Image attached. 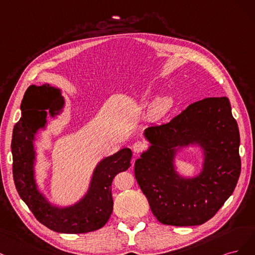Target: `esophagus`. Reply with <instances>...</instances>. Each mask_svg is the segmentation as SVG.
<instances>
[{
	"instance_id": "obj_1",
	"label": "esophagus",
	"mask_w": 255,
	"mask_h": 255,
	"mask_svg": "<svg viewBox=\"0 0 255 255\" xmlns=\"http://www.w3.org/2000/svg\"><path fill=\"white\" fill-rule=\"evenodd\" d=\"M146 143L143 142V141H135L132 145V149L135 153H141L143 152L145 149H146Z\"/></svg>"
}]
</instances>
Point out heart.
I'll use <instances>...</instances> for the list:
<instances>
[{"label": "heart", "mask_w": 255, "mask_h": 255, "mask_svg": "<svg viewBox=\"0 0 255 255\" xmlns=\"http://www.w3.org/2000/svg\"><path fill=\"white\" fill-rule=\"evenodd\" d=\"M171 104H172V101L169 97L158 98V100L155 101L154 104L152 105L151 112L152 114H154V116H161V114L165 113L166 111L169 110Z\"/></svg>", "instance_id": "1"}]
</instances>
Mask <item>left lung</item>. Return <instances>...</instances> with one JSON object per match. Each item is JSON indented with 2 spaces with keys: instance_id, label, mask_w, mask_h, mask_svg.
<instances>
[{
  "instance_id": "1",
  "label": "left lung",
  "mask_w": 255,
  "mask_h": 255,
  "mask_svg": "<svg viewBox=\"0 0 255 255\" xmlns=\"http://www.w3.org/2000/svg\"><path fill=\"white\" fill-rule=\"evenodd\" d=\"M151 146L134 164V175L161 224L198 226L214 216L232 195L241 175L240 131L227 97L195 102L162 125L145 130ZM198 142L205 148L202 174L180 178L173 148Z\"/></svg>"
}]
</instances>
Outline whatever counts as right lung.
I'll return each instance as SVG.
<instances>
[{"label":"right lung","mask_w":255,"mask_h":255,"mask_svg":"<svg viewBox=\"0 0 255 255\" xmlns=\"http://www.w3.org/2000/svg\"><path fill=\"white\" fill-rule=\"evenodd\" d=\"M63 103L59 90L50 85L30 86L26 90L21 104L22 117L14 125L11 139L13 181L21 199L46 228L59 233L92 232L104 227L110 218L113 210V178L131 166L132 152L124 148L98 164L91 186L83 200L65 209L53 207L38 192L35 183L32 139L37 130L45 125V109H50L54 117Z\"/></svg>","instance_id":"add662e5"}]
</instances>
